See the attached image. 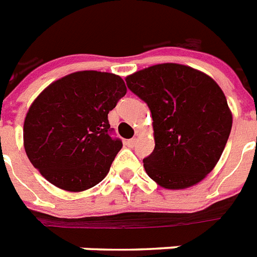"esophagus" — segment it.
Instances as JSON below:
<instances>
[{"instance_id": "1", "label": "esophagus", "mask_w": 257, "mask_h": 257, "mask_svg": "<svg viewBox=\"0 0 257 257\" xmlns=\"http://www.w3.org/2000/svg\"><path fill=\"white\" fill-rule=\"evenodd\" d=\"M136 139H131V140H128L126 141V143H125V144L128 145L129 148H133V147H135V145H136Z\"/></svg>"}]
</instances>
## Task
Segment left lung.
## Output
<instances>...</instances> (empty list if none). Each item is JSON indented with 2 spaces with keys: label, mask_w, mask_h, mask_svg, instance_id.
<instances>
[{
  "label": "left lung",
  "mask_w": 257,
  "mask_h": 257,
  "mask_svg": "<svg viewBox=\"0 0 257 257\" xmlns=\"http://www.w3.org/2000/svg\"><path fill=\"white\" fill-rule=\"evenodd\" d=\"M151 109L155 149L145 172L160 187L184 189L215 168L232 128L227 98L213 78L191 66L159 64L125 78Z\"/></svg>",
  "instance_id": "obj_1"
}]
</instances>
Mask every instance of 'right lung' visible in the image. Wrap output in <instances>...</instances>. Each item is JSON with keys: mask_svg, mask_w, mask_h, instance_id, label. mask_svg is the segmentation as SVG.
Segmentation results:
<instances>
[{"mask_svg": "<svg viewBox=\"0 0 257 257\" xmlns=\"http://www.w3.org/2000/svg\"><path fill=\"white\" fill-rule=\"evenodd\" d=\"M125 93L120 76L97 70L74 72L44 89L24 122V147L34 168L64 191L100 183L122 147L110 137L108 113Z\"/></svg>", "mask_w": 257, "mask_h": 257, "instance_id": "right-lung-1", "label": "right lung"}]
</instances>
